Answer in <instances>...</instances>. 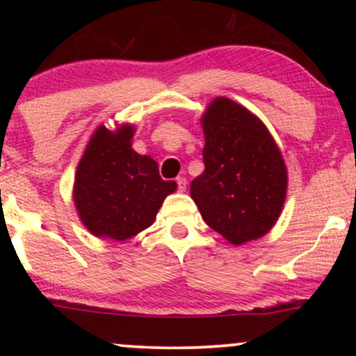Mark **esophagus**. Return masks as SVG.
<instances>
[{
	"mask_svg": "<svg viewBox=\"0 0 356 356\" xmlns=\"http://www.w3.org/2000/svg\"><path fill=\"white\" fill-rule=\"evenodd\" d=\"M175 182H177V189H179V191H181V192L186 191V186H187L186 179H184V177H177V179H175Z\"/></svg>",
	"mask_w": 356,
	"mask_h": 356,
	"instance_id": "34e87169",
	"label": "esophagus"
}]
</instances>
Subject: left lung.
Returning a JSON list of instances; mask_svg holds the SVG:
<instances>
[{
  "mask_svg": "<svg viewBox=\"0 0 356 356\" xmlns=\"http://www.w3.org/2000/svg\"><path fill=\"white\" fill-rule=\"evenodd\" d=\"M204 172L191 197L207 226L241 246L263 238L280 219L288 169L268 127L251 110L216 97L201 115Z\"/></svg>",
  "mask_w": 356,
  "mask_h": 356,
  "instance_id": "left-lung-1",
  "label": "left lung"
}]
</instances>
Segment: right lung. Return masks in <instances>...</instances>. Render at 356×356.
<instances>
[{
  "instance_id": "right-lung-1",
  "label": "right lung",
  "mask_w": 356,
  "mask_h": 356,
  "mask_svg": "<svg viewBox=\"0 0 356 356\" xmlns=\"http://www.w3.org/2000/svg\"><path fill=\"white\" fill-rule=\"evenodd\" d=\"M136 125L104 124L90 137L76 165L73 202L90 234L127 241L154 224L162 202L177 189L159 175L150 155L132 149Z\"/></svg>"
}]
</instances>
